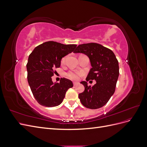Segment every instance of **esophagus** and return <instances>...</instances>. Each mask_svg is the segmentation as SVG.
<instances>
[{
  "label": "esophagus",
  "mask_w": 147,
  "mask_h": 147,
  "mask_svg": "<svg viewBox=\"0 0 147 147\" xmlns=\"http://www.w3.org/2000/svg\"><path fill=\"white\" fill-rule=\"evenodd\" d=\"M73 84H74V86H77V85H78V84H79V83L78 82H74L73 83Z\"/></svg>",
  "instance_id": "1"
}]
</instances>
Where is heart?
<instances>
[{"label":"heart","mask_w":147,"mask_h":147,"mask_svg":"<svg viewBox=\"0 0 147 147\" xmlns=\"http://www.w3.org/2000/svg\"><path fill=\"white\" fill-rule=\"evenodd\" d=\"M65 59L66 56L63 57V59H61V64H64L65 63ZM82 74L83 73L81 71H69L67 74V76L70 80H77L80 78V77L82 76Z\"/></svg>","instance_id":"b5f03b06"}]
</instances>
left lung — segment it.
I'll return each instance as SVG.
<instances>
[{"instance_id":"obj_1","label":"left lung","mask_w":147,"mask_h":147,"mask_svg":"<svg viewBox=\"0 0 147 147\" xmlns=\"http://www.w3.org/2000/svg\"><path fill=\"white\" fill-rule=\"evenodd\" d=\"M74 53H82L88 56L92 68L86 80L96 81L92 87L85 81L80 82L84 91L78 94L79 99L88 109H99L114 94L119 76L118 61L112 50L96 43L79 45Z\"/></svg>"}]
</instances>
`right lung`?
I'll return each instance as SVG.
<instances>
[{
    "label": "right lung",
    "mask_w": 147,
    "mask_h": 147,
    "mask_svg": "<svg viewBox=\"0 0 147 147\" xmlns=\"http://www.w3.org/2000/svg\"><path fill=\"white\" fill-rule=\"evenodd\" d=\"M77 45H64L49 41L35 47L30 53L26 67L28 81L34 97L39 104L53 107L61 104L68 89L73 87L70 80L61 78L53 83L51 77L55 68L61 65V59L72 53Z\"/></svg>",
    "instance_id": "right-lung-1"
}]
</instances>
